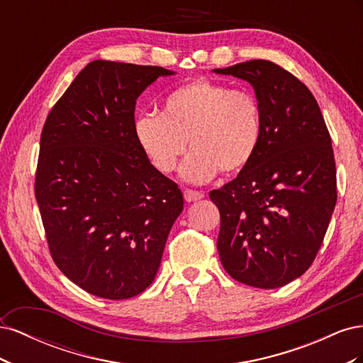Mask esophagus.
<instances>
[{
	"instance_id": "1",
	"label": "esophagus",
	"mask_w": 363,
	"mask_h": 363,
	"mask_svg": "<svg viewBox=\"0 0 363 363\" xmlns=\"http://www.w3.org/2000/svg\"><path fill=\"white\" fill-rule=\"evenodd\" d=\"M183 195H184V200L188 201V203L199 201V200H201L203 196H204L201 192H199V191H192V189H186V191L183 192Z\"/></svg>"
}]
</instances>
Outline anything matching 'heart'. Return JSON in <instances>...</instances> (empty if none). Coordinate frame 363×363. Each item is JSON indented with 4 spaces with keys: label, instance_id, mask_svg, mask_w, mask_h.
Masks as SVG:
<instances>
[{
    "label": "heart",
    "instance_id": "obj_1",
    "mask_svg": "<svg viewBox=\"0 0 363 363\" xmlns=\"http://www.w3.org/2000/svg\"><path fill=\"white\" fill-rule=\"evenodd\" d=\"M260 135L256 98L204 79L174 89L164 98L162 115H140L135 121L140 150L163 174L175 169L189 140L192 152L180 169L189 183L212 180L219 171L244 169L256 155Z\"/></svg>",
    "mask_w": 363,
    "mask_h": 363
}]
</instances>
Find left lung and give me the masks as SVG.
I'll return each instance as SVG.
<instances>
[{"label": "left lung", "instance_id": "obj_1", "mask_svg": "<svg viewBox=\"0 0 363 363\" xmlns=\"http://www.w3.org/2000/svg\"><path fill=\"white\" fill-rule=\"evenodd\" d=\"M213 72L248 82L262 116L255 157L208 194L221 215L219 259L240 283L280 288L309 269L335 211L332 139L312 92L279 65L250 60Z\"/></svg>", "mask_w": 363, "mask_h": 363}]
</instances>
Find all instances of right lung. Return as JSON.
I'll list each match as a JSON object with an SVG mask.
<instances>
[{
    "label": "right lung",
    "instance_id": "1",
    "mask_svg": "<svg viewBox=\"0 0 363 363\" xmlns=\"http://www.w3.org/2000/svg\"><path fill=\"white\" fill-rule=\"evenodd\" d=\"M160 67L94 60L51 108L35 194L52 260L77 286L107 300L144 292L159 271L183 194L135 136L139 95Z\"/></svg>",
    "mask_w": 363,
    "mask_h": 363
}]
</instances>
